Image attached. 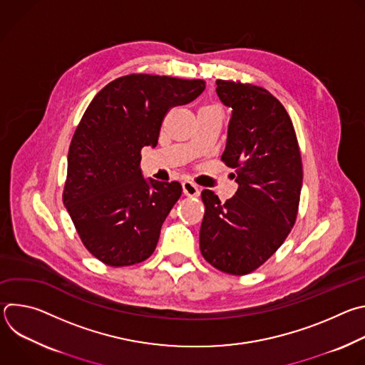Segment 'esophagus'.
Wrapping results in <instances>:
<instances>
[{
    "label": "esophagus",
    "mask_w": 365,
    "mask_h": 365,
    "mask_svg": "<svg viewBox=\"0 0 365 365\" xmlns=\"http://www.w3.org/2000/svg\"><path fill=\"white\" fill-rule=\"evenodd\" d=\"M182 187H183V193H185L186 196H190V197L199 196V193H200L199 187H197L193 182H190V180H185V182L182 183Z\"/></svg>",
    "instance_id": "esophagus-1"
}]
</instances>
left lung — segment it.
Returning <instances> with one entry per match:
<instances>
[{
	"instance_id": "obj_1",
	"label": "left lung",
	"mask_w": 365,
	"mask_h": 365,
	"mask_svg": "<svg viewBox=\"0 0 365 365\" xmlns=\"http://www.w3.org/2000/svg\"><path fill=\"white\" fill-rule=\"evenodd\" d=\"M217 93L232 113L221 160L235 169L238 189L225 203L202 190L199 245L215 269L242 276L266 263L294 225L302 159L293 123L267 89L218 79Z\"/></svg>"
}]
</instances>
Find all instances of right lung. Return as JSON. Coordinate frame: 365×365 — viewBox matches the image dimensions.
Segmentation results:
<instances>
[{
	"label": "right lung",
	"instance_id": "obj_1",
	"mask_svg": "<svg viewBox=\"0 0 365 365\" xmlns=\"http://www.w3.org/2000/svg\"><path fill=\"white\" fill-rule=\"evenodd\" d=\"M203 89L200 79L140 73L110 82L91 101L71 141L63 203L99 262L133 266L154 252L182 186L145 180L141 148L158 145L168 111Z\"/></svg>",
	"mask_w": 365,
	"mask_h": 365
}]
</instances>
